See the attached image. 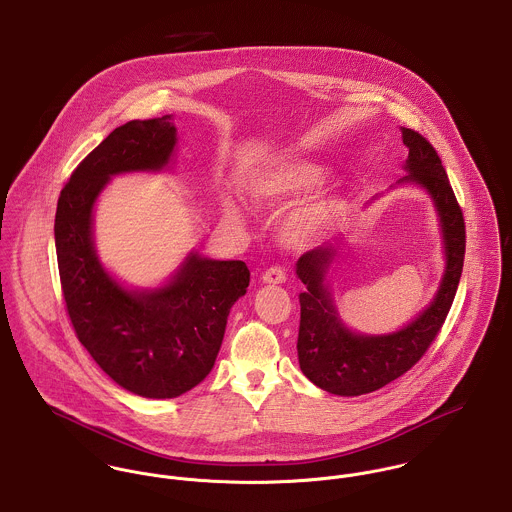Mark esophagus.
Segmentation results:
<instances>
[{
	"instance_id": "obj_1",
	"label": "esophagus",
	"mask_w": 512,
	"mask_h": 512,
	"mask_svg": "<svg viewBox=\"0 0 512 512\" xmlns=\"http://www.w3.org/2000/svg\"><path fill=\"white\" fill-rule=\"evenodd\" d=\"M261 281H263L265 285H283V283L287 281V275H285V271H283L281 267H271V269H267V271L263 273Z\"/></svg>"
}]
</instances>
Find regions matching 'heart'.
<instances>
[{
	"mask_svg": "<svg viewBox=\"0 0 512 512\" xmlns=\"http://www.w3.org/2000/svg\"><path fill=\"white\" fill-rule=\"evenodd\" d=\"M328 178V170L310 160H287L253 176L245 194L263 211H279L310 192ZM223 213L231 221H241V211L233 200H223ZM344 215V202L336 194H316L293 207L279 225V239L293 249H307L326 239Z\"/></svg>",
	"mask_w": 512,
	"mask_h": 512,
	"instance_id": "obj_1",
	"label": "heart"
}]
</instances>
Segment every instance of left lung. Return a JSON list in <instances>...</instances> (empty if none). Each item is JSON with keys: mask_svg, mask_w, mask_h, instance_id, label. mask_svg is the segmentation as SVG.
I'll list each match as a JSON object with an SVG mask.
<instances>
[{"mask_svg": "<svg viewBox=\"0 0 512 512\" xmlns=\"http://www.w3.org/2000/svg\"><path fill=\"white\" fill-rule=\"evenodd\" d=\"M400 130L408 148V160L404 162L408 174L396 186H417L431 198L439 221L445 267L437 293L408 324L388 334H364L344 324L330 289V271L342 259L346 239L324 243L297 261V277L305 285L299 295V364L314 386L334 396L370 394L406 374L445 322L463 271L465 223L445 168L435 148L421 134L404 126Z\"/></svg>", "mask_w": 512, "mask_h": 512, "instance_id": "obj_1", "label": "left lung"}]
</instances>
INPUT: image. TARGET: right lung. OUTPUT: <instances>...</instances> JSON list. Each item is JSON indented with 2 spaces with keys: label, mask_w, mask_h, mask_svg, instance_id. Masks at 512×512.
Returning <instances> with one entry per match:
<instances>
[{
  "label": "right lung",
  "mask_w": 512,
  "mask_h": 512,
  "mask_svg": "<svg viewBox=\"0 0 512 512\" xmlns=\"http://www.w3.org/2000/svg\"><path fill=\"white\" fill-rule=\"evenodd\" d=\"M174 116L114 128L77 166L55 215L59 277L77 338L120 388L150 400L178 398L211 372L229 310L247 293L243 261L192 249L156 287H128L101 261L95 207L114 176L166 172L176 156Z\"/></svg>",
  "instance_id": "right-lung-1"
}]
</instances>
